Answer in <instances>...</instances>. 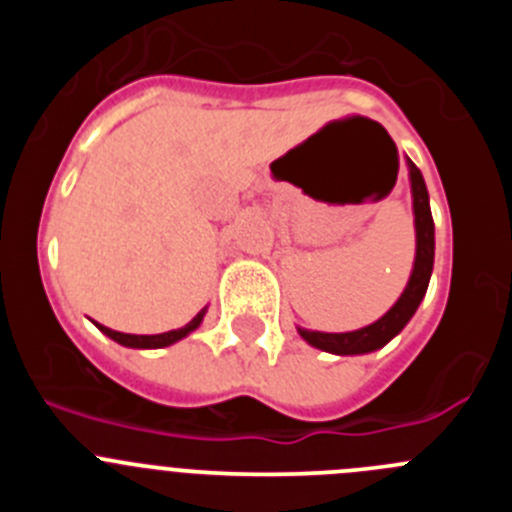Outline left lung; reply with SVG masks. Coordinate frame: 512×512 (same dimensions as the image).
Masks as SVG:
<instances>
[{"label": "left lung", "mask_w": 512, "mask_h": 512, "mask_svg": "<svg viewBox=\"0 0 512 512\" xmlns=\"http://www.w3.org/2000/svg\"><path fill=\"white\" fill-rule=\"evenodd\" d=\"M408 176H410V194H413V215H415V261L410 279L402 289L400 300L384 312L382 318L374 320L372 325L359 330H348V333H323V330H307L297 328L302 338L312 348L328 351L336 356H359L372 354L377 348L387 346L392 338L400 333L410 318L415 315L418 305L423 302L425 289L431 282L433 274V253H436V228H433L431 217V200H428V189H425L423 174L418 166L408 158Z\"/></svg>", "instance_id": "left-lung-1"}]
</instances>
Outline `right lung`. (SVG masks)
Returning <instances> with one entry per match:
<instances>
[{
	"label": "right lung",
	"mask_w": 512,
	"mask_h": 512,
	"mask_svg": "<svg viewBox=\"0 0 512 512\" xmlns=\"http://www.w3.org/2000/svg\"><path fill=\"white\" fill-rule=\"evenodd\" d=\"M205 312L207 307H202L197 315H194L192 320H189L184 328H176V330H169V333H156V336H133V333H120V330H112L107 328V325H99L97 328L102 330L104 336H110L112 341H117L120 346H128V348H164V346H171V343L182 341V338H187L192 330H197L202 325V320H205Z\"/></svg>",
	"instance_id": "1"
}]
</instances>
